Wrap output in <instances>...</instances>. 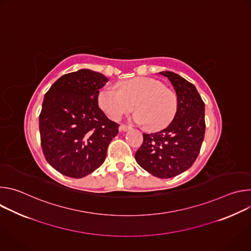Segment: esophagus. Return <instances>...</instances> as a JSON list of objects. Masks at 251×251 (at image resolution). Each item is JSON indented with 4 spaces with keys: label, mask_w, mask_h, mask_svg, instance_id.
Here are the masks:
<instances>
[{
    "label": "esophagus",
    "mask_w": 251,
    "mask_h": 251,
    "mask_svg": "<svg viewBox=\"0 0 251 251\" xmlns=\"http://www.w3.org/2000/svg\"><path fill=\"white\" fill-rule=\"evenodd\" d=\"M129 129H131V127L126 126V125H123V124L119 126V131H120V132H126V131H128Z\"/></svg>",
    "instance_id": "esophagus-1"
}]
</instances>
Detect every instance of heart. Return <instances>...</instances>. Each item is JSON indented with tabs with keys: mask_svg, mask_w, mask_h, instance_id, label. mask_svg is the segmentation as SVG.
<instances>
[{
	"mask_svg": "<svg viewBox=\"0 0 251 251\" xmlns=\"http://www.w3.org/2000/svg\"><path fill=\"white\" fill-rule=\"evenodd\" d=\"M118 88L104 87L98 94V104L111 120L137 110L133 120L148 125L154 131L167 127L176 111V98L158 80L135 77L122 81Z\"/></svg>",
	"mask_w": 251,
	"mask_h": 251,
	"instance_id": "1",
	"label": "heart"
}]
</instances>
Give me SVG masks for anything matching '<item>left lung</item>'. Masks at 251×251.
<instances>
[{"instance_id": "left-lung-1", "label": "left lung", "mask_w": 251, "mask_h": 251, "mask_svg": "<svg viewBox=\"0 0 251 251\" xmlns=\"http://www.w3.org/2000/svg\"><path fill=\"white\" fill-rule=\"evenodd\" d=\"M176 94V112L173 121L156 133H143V144L135 160L151 175L168 178L180 175L196 161L204 137V103L196 86L184 77L161 71Z\"/></svg>"}]
</instances>
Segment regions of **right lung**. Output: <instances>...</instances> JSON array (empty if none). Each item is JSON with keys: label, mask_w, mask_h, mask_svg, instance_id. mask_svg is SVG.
Returning a JSON list of instances; mask_svg holds the SVG:
<instances>
[{"label": "right lung", "mask_w": 251, "mask_h": 251, "mask_svg": "<svg viewBox=\"0 0 251 251\" xmlns=\"http://www.w3.org/2000/svg\"><path fill=\"white\" fill-rule=\"evenodd\" d=\"M108 81L90 69L59 77L46 93L40 115L44 155L49 164L70 177H83L99 168L119 124L99 108L98 94Z\"/></svg>", "instance_id": "right-lung-1"}]
</instances>
